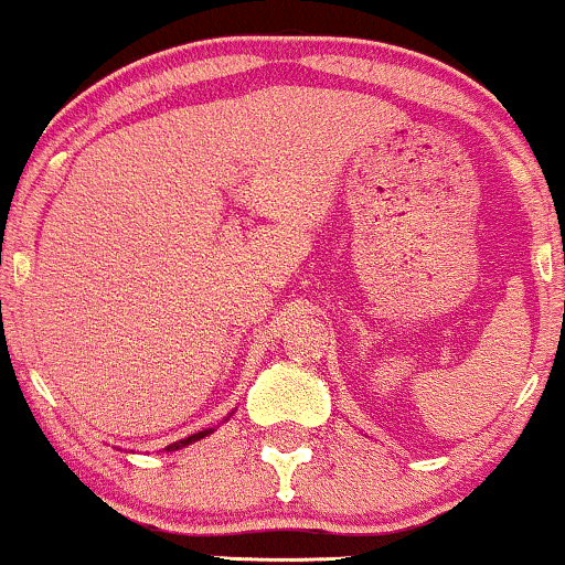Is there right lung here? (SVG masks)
<instances>
[{
	"label": "right lung",
	"mask_w": 565,
	"mask_h": 565,
	"mask_svg": "<svg viewBox=\"0 0 565 565\" xmlns=\"http://www.w3.org/2000/svg\"><path fill=\"white\" fill-rule=\"evenodd\" d=\"M206 433H212V430H201V433H196V436H188V438H183V440H178V444H172L170 449H180V446H188V444H193V440H199V438H204Z\"/></svg>",
	"instance_id": "1"
}]
</instances>
